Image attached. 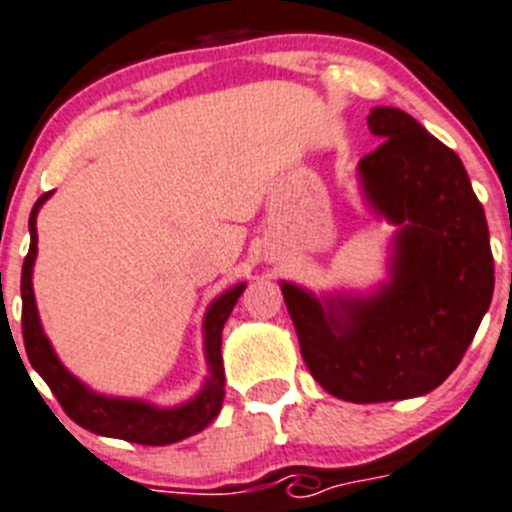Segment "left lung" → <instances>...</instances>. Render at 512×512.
<instances>
[{
  "instance_id": "obj_1",
  "label": "left lung",
  "mask_w": 512,
  "mask_h": 512,
  "mask_svg": "<svg viewBox=\"0 0 512 512\" xmlns=\"http://www.w3.org/2000/svg\"><path fill=\"white\" fill-rule=\"evenodd\" d=\"M369 128L384 141L358 171L371 204L401 224L391 283L326 308L283 283L305 366L356 404L437 389L460 366L495 288L487 219L460 156L399 108H374Z\"/></svg>"
}]
</instances>
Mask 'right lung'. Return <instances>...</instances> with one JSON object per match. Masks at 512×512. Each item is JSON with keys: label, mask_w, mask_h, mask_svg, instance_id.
I'll list each match as a JSON object with an SVG mask.
<instances>
[{"label": "right lung", "mask_w": 512, "mask_h": 512, "mask_svg": "<svg viewBox=\"0 0 512 512\" xmlns=\"http://www.w3.org/2000/svg\"><path fill=\"white\" fill-rule=\"evenodd\" d=\"M52 191L42 194L30 214V252L22 265V338H25L27 358H30L32 369L47 381L52 394L57 396L60 407L65 409L70 419L80 427L90 429L103 437L126 439L136 444H174L179 439L191 437V434L202 432L209 422L219 414L224 399V366H222V328L232 313L234 303L242 295L245 285L227 290L212 303L204 323V346H207V364L209 379L202 394L194 401L176 409L148 407L143 401H126V399H105V396L93 394L85 389L75 376L62 369L57 356L52 353L45 333H42L40 318L35 308V293H32V265L37 255V212L42 202L50 197Z\"/></svg>", "instance_id": "obj_1"}]
</instances>
